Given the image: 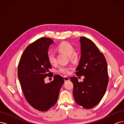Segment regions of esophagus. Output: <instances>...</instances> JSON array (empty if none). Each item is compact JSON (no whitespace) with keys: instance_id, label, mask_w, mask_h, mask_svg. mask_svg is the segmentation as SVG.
Returning <instances> with one entry per match:
<instances>
[{"instance_id":"obj_1","label":"esophagus","mask_w":124,"mask_h":124,"mask_svg":"<svg viewBox=\"0 0 124 124\" xmlns=\"http://www.w3.org/2000/svg\"><path fill=\"white\" fill-rule=\"evenodd\" d=\"M63 79H64V81H65V82L70 81V78H68V77H63Z\"/></svg>"}]
</instances>
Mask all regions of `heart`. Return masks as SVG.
Returning <instances> with one entry per match:
<instances>
[{
  "label": "heart",
  "instance_id": "obj_1",
  "mask_svg": "<svg viewBox=\"0 0 124 124\" xmlns=\"http://www.w3.org/2000/svg\"><path fill=\"white\" fill-rule=\"evenodd\" d=\"M57 48L59 51L68 55L71 61L76 62L78 60V53L74 52V47L70 43L67 41H63L58 45ZM47 58L50 64L53 65L56 63V56L53 51H50L47 52ZM72 69V67L69 66H61L59 67L58 71L63 74L68 75L70 73V71Z\"/></svg>",
  "mask_w": 124,
  "mask_h": 124
}]
</instances>
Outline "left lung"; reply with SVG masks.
Listing matches in <instances>:
<instances>
[{"instance_id": "left-lung-1", "label": "left lung", "mask_w": 124, "mask_h": 124, "mask_svg": "<svg viewBox=\"0 0 124 124\" xmlns=\"http://www.w3.org/2000/svg\"><path fill=\"white\" fill-rule=\"evenodd\" d=\"M80 41L81 56L76 73L85 78L82 82L77 77H71L70 80L77 103L85 108H91L100 102L106 93L108 82L107 62L91 40L81 37Z\"/></svg>"}]
</instances>
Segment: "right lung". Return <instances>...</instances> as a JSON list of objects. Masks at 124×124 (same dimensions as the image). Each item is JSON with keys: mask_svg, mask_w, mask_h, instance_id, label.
<instances>
[{"mask_svg": "<svg viewBox=\"0 0 124 124\" xmlns=\"http://www.w3.org/2000/svg\"><path fill=\"white\" fill-rule=\"evenodd\" d=\"M53 43L50 38H41L27 46L18 65V78L26 100L35 109L46 111L54 106L64 80L55 75L50 83H45L46 77H52L51 65L47 54Z\"/></svg>", "mask_w": 124, "mask_h": 124, "instance_id": "right-lung-1", "label": "right lung"}]
</instances>
